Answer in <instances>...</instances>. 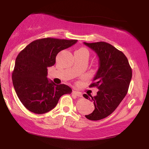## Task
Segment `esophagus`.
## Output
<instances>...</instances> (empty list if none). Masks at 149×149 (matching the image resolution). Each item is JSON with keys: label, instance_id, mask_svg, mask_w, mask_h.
<instances>
[{"label": "esophagus", "instance_id": "1", "mask_svg": "<svg viewBox=\"0 0 149 149\" xmlns=\"http://www.w3.org/2000/svg\"><path fill=\"white\" fill-rule=\"evenodd\" d=\"M72 94L75 95L77 97H82V93H81V92H79V91H73Z\"/></svg>", "mask_w": 149, "mask_h": 149}]
</instances>
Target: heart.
I'll use <instances>...</instances> for the list:
<instances>
[{
	"label": "heart",
	"mask_w": 149,
	"mask_h": 149,
	"mask_svg": "<svg viewBox=\"0 0 149 149\" xmlns=\"http://www.w3.org/2000/svg\"><path fill=\"white\" fill-rule=\"evenodd\" d=\"M79 50H83V51H86V52H87L86 49H85V48H81V49H79Z\"/></svg>",
	"instance_id": "1"
}]
</instances>
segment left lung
Returning <instances> with one entry per match:
<instances>
[{
    "instance_id": "1",
    "label": "left lung",
    "mask_w": 149,
    "mask_h": 149,
    "mask_svg": "<svg viewBox=\"0 0 149 149\" xmlns=\"http://www.w3.org/2000/svg\"><path fill=\"white\" fill-rule=\"evenodd\" d=\"M94 51L99 68L89 87H97L95 96L83 94L92 101L95 109L85 117L92 121L102 119L113 113L127 94L132 77V68L123 52L106 42H83Z\"/></svg>"
}]
</instances>
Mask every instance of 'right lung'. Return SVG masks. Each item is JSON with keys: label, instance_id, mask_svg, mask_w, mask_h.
I'll return each mask as SVG.
<instances>
[{"label": "right lung", "instance_id": "add662e5", "mask_svg": "<svg viewBox=\"0 0 149 149\" xmlns=\"http://www.w3.org/2000/svg\"><path fill=\"white\" fill-rule=\"evenodd\" d=\"M77 40L45 38L34 40L18 54L12 73L14 89L19 100L32 113L43 114L54 109L60 97L71 93L64 84L49 81L47 68L56 63L57 54Z\"/></svg>", "mask_w": 149, "mask_h": 149}]
</instances>
